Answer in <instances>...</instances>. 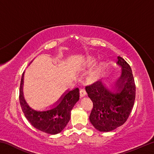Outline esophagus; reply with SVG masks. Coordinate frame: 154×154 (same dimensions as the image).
Masks as SVG:
<instances>
[{"instance_id":"1","label":"esophagus","mask_w":154,"mask_h":154,"mask_svg":"<svg viewBox=\"0 0 154 154\" xmlns=\"http://www.w3.org/2000/svg\"><path fill=\"white\" fill-rule=\"evenodd\" d=\"M79 93H80L81 97H84L85 94H86V92H85V89H81Z\"/></svg>"}]
</instances>
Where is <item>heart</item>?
I'll use <instances>...</instances> for the list:
<instances>
[{
    "label": "heart",
    "mask_w": 154,
    "mask_h": 154,
    "mask_svg": "<svg viewBox=\"0 0 154 154\" xmlns=\"http://www.w3.org/2000/svg\"><path fill=\"white\" fill-rule=\"evenodd\" d=\"M96 62V59L94 57H88V58L85 59V62H84V66L86 67H90L95 63ZM103 63H100L95 68L94 71L92 72V78H96L98 77V74L100 73V70L102 69V67L103 66Z\"/></svg>",
    "instance_id": "heart-1"
}]
</instances>
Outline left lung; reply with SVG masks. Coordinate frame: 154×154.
Masks as SVG:
<instances>
[{
  "instance_id": "8db88e82",
  "label": "left lung",
  "mask_w": 154,
  "mask_h": 154,
  "mask_svg": "<svg viewBox=\"0 0 154 154\" xmlns=\"http://www.w3.org/2000/svg\"><path fill=\"white\" fill-rule=\"evenodd\" d=\"M118 59L117 64L121 67V72L111 89L103 82L106 78L85 88L93 103L90 121L100 132H110L123 125L134 103L136 87L131 68L120 56Z\"/></svg>"
}]
</instances>
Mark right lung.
I'll use <instances>...</instances> for the list:
<instances>
[{
  "instance_id": "obj_1",
  "label": "right lung",
  "mask_w": 154,
  "mask_h": 154,
  "mask_svg": "<svg viewBox=\"0 0 154 154\" xmlns=\"http://www.w3.org/2000/svg\"><path fill=\"white\" fill-rule=\"evenodd\" d=\"M24 79V72L21 79L20 103L23 113L28 122L35 128L45 133L56 134L61 132L69 123L71 119V110L79 100V88L66 90L58 100L50 106V109L38 111L28 105L25 100L23 92Z\"/></svg>"
}]
</instances>
